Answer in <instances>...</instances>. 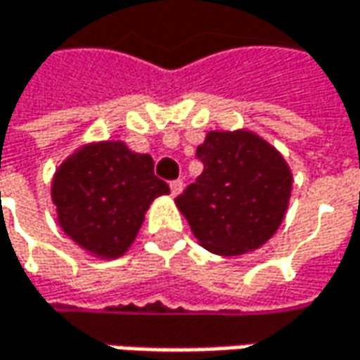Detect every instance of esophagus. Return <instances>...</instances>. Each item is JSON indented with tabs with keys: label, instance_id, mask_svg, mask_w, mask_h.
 <instances>
[{
	"label": "esophagus",
	"instance_id": "obj_1",
	"mask_svg": "<svg viewBox=\"0 0 360 360\" xmlns=\"http://www.w3.org/2000/svg\"><path fill=\"white\" fill-rule=\"evenodd\" d=\"M171 195L175 198V195H179L181 191H183V181H171Z\"/></svg>",
	"mask_w": 360,
	"mask_h": 360
}]
</instances>
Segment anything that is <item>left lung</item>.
I'll list each match as a JSON object with an SVG mask.
<instances>
[{
	"mask_svg": "<svg viewBox=\"0 0 360 360\" xmlns=\"http://www.w3.org/2000/svg\"><path fill=\"white\" fill-rule=\"evenodd\" d=\"M195 156L204 171L175 200L191 233L216 255H241L278 231L292 173L272 144L253 131H208Z\"/></svg>",
	"mask_w": 360,
	"mask_h": 360,
	"instance_id": "8db88e82",
	"label": "left lung"
}]
</instances>
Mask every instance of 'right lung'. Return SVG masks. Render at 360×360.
I'll list each match as a JSON object with an SVG mask.
<instances>
[{
	"instance_id": "add662e5",
	"label": "right lung",
	"mask_w": 360,
	"mask_h": 360,
	"mask_svg": "<svg viewBox=\"0 0 360 360\" xmlns=\"http://www.w3.org/2000/svg\"><path fill=\"white\" fill-rule=\"evenodd\" d=\"M171 189L154 175L150 154L125 142H92L70 154L53 175L51 198L63 233L88 253L115 259L134 243L144 214Z\"/></svg>"
}]
</instances>
